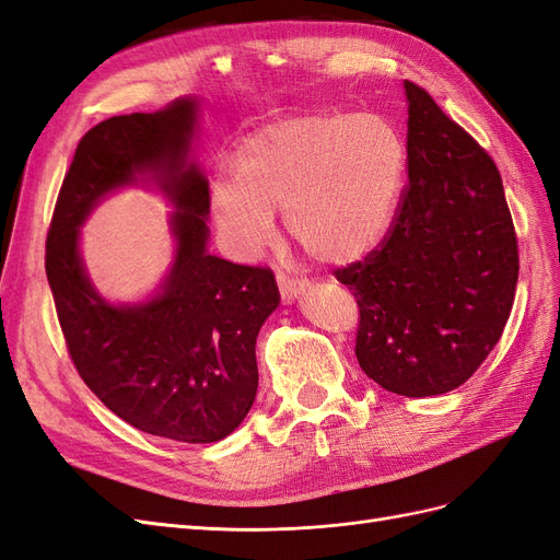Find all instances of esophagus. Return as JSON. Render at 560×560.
<instances>
[{"instance_id": "obj_1", "label": "esophagus", "mask_w": 560, "mask_h": 560, "mask_svg": "<svg viewBox=\"0 0 560 560\" xmlns=\"http://www.w3.org/2000/svg\"><path fill=\"white\" fill-rule=\"evenodd\" d=\"M278 287H280V294L284 301H294L296 296H301L308 290V282L299 280V278H290L287 273H278Z\"/></svg>"}]
</instances>
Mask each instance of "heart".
Segmentation results:
<instances>
[{
	"label": "heart",
	"instance_id": "b5f03b06",
	"mask_svg": "<svg viewBox=\"0 0 560 560\" xmlns=\"http://www.w3.org/2000/svg\"><path fill=\"white\" fill-rule=\"evenodd\" d=\"M406 177V144L374 114H301L241 142L235 171L219 167L210 210L241 257L259 254L276 210L311 257L348 264L374 249L395 222Z\"/></svg>",
	"mask_w": 560,
	"mask_h": 560
}]
</instances>
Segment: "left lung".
Wrapping results in <instances>:
<instances>
[{
    "label": "left lung",
    "instance_id": "8db88e82",
    "mask_svg": "<svg viewBox=\"0 0 560 560\" xmlns=\"http://www.w3.org/2000/svg\"><path fill=\"white\" fill-rule=\"evenodd\" d=\"M404 91L409 182L395 222L334 276L358 299L364 374L395 395L432 397L460 387L500 341L518 243L495 161L425 89Z\"/></svg>",
    "mask_w": 560,
    "mask_h": 560
}]
</instances>
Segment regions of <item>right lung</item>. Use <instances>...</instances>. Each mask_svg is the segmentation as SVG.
Segmentation results:
<instances>
[{
	"label": "right lung",
	"mask_w": 560,
	"mask_h": 560,
	"mask_svg": "<svg viewBox=\"0 0 560 560\" xmlns=\"http://www.w3.org/2000/svg\"><path fill=\"white\" fill-rule=\"evenodd\" d=\"M196 100L154 114L112 116L77 144L46 235V278L67 352L95 397L142 432L212 444L241 425L257 397V336L278 308L273 270L208 254L210 189L189 161ZM151 174L178 210L176 264L164 292L112 307L78 257V226L94 202Z\"/></svg>",
	"instance_id": "obj_1"
}]
</instances>
